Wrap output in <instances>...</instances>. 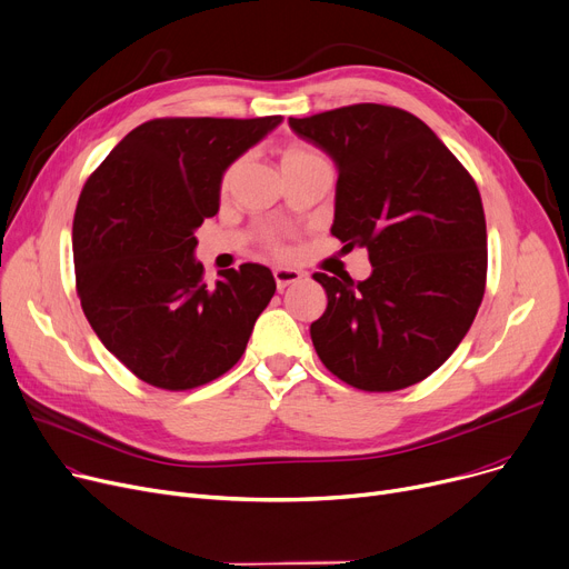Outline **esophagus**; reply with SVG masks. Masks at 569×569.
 Here are the masks:
<instances>
[{
  "label": "esophagus",
  "instance_id": "esophagus-1",
  "mask_svg": "<svg viewBox=\"0 0 569 569\" xmlns=\"http://www.w3.org/2000/svg\"><path fill=\"white\" fill-rule=\"evenodd\" d=\"M302 272L300 269H290V267H277L274 269V281H277V288L279 290H283V288H288L290 283H297V281H302Z\"/></svg>",
  "mask_w": 569,
  "mask_h": 569
}]
</instances>
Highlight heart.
<instances>
[{
  "instance_id": "obj_1",
  "label": "heart",
  "mask_w": 569,
  "mask_h": 569,
  "mask_svg": "<svg viewBox=\"0 0 569 569\" xmlns=\"http://www.w3.org/2000/svg\"><path fill=\"white\" fill-rule=\"evenodd\" d=\"M320 159H322V157L316 152V149H311V147L305 144V142H288V144L281 147V168L305 166V163H313V161H320ZM232 172H234V166H230V168L223 172V179H221V187H223V189L230 184Z\"/></svg>"
}]
</instances>
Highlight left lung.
I'll list each match as a JSON object with an SVG mask.
<instances>
[{"label":"left lung","instance_id":"1","mask_svg":"<svg viewBox=\"0 0 569 569\" xmlns=\"http://www.w3.org/2000/svg\"><path fill=\"white\" fill-rule=\"evenodd\" d=\"M290 129L337 163L332 234L365 247L373 272L313 279L327 292L311 322L320 362L365 392H397L450 357L482 305L487 221L475 179L415 114L355 103Z\"/></svg>","mask_w":569,"mask_h":569}]
</instances>
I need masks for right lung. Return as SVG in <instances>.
Listing matches in <instances>:
<instances>
[{"label":"right lung","mask_w":569,"mask_h":569,"mask_svg":"<svg viewBox=\"0 0 569 569\" xmlns=\"http://www.w3.org/2000/svg\"><path fill=\"white\" fill-rule=\"evenodd\" d=\"M279 114L159 117L89 174L73 217L76 290L101 343L136 378L184 392L232 369L277 281L256 262L204 281L196 228L219 212L226 168Z\"/></svg>","instance_id":"obj_1"}]
</instances>
